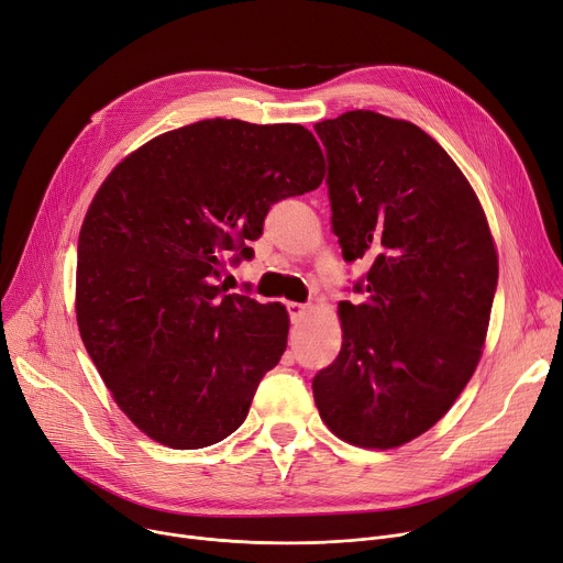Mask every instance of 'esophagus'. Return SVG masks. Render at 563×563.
Masks as SVG:
<instances>
[{
	"mask_svg": "<svg viewBox=\"0 0 563 563\" xmlns=\"http://www.w3.org/2000/svg\"><path fill=\"white\" fill-rule=\"evenodd\" d=\"M287 312H289L291 321H297L308 312V306L306 303H287Z\"/></svg>",
	"mask_w": 563,
	"mask_h": 563,
	"instance_id": "34e87169",
	"label": "esophagus"
}]
</instances>
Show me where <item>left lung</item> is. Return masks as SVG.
I'll list each match as a JSON object with an SVG mask.
<instances>
[{"instance_id":"obj_1","label":"left lung","mask_w":563,"mask_h":563,"mask_svg":"<svg viewBox=\"0 0 563 563\" xmlns=\"http://www.w3.org/2000/svg\"><path fill=\"white\" fill-rule=\"evenodd\" d=\"M331 223L363 303L340 301L342 349L314 374L321 420L358 448L422 435L475 374L497 289L486 214L452 157L418 125L346 111L314 125Z\"/></svg>"}]
</instances>
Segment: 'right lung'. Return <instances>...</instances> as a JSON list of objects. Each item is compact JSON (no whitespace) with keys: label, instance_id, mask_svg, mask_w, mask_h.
Returning <instances> with one entry per match:
<instances>
[{"label":"right lung","instance_id":"right-lung-1","mask_svg":"<svg viewBox=\"0 0 563 563\" xmlns=\"http://www.w3.org/2000/svg\"><path fill=\"white\" fill-rule=\"evenodd\" d=\"M303 125L212 118L147 141L96 194L77 246V323L125 416L170 450H200L249 416L287 346L280 303L228 294L278 200L323 180Z\"/></svg>","mask_w":563,"mask_h":563}]
</instances>
